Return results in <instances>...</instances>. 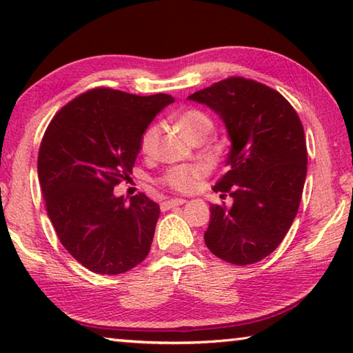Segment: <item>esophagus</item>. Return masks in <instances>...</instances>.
Here are the masks:
<instances>
[{
    "label": "esophagus",
    "mask_w": 353,
    "mask_h": 353,
    "mask_svg": "<svg viewBox=\"0 0 353 353\" xmlns=\"http://www.w3.org/2000/svg\"><path fill=\"white\" fill-rule=\"evenodd\" d=\"M185 202H187V199H183V198H177V199H168V201H165L163 202V208L165 210H170V208H172V207H177V205H183Z\"/></svg>",
    "instance_id": "obj_1"
}]
</instances>
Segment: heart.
Here are the masks:
<instances>
[{
	"mask_svg": "<svg viewBox=\"0 0 353 353\" xmlns=\"http://www.w3.org/2000/svg\"><path fill=\"white\" fill-rule=\"evenodd\" d=\"M174 121L190 141L205 140V137L213 130L212 118L208 117L207 113L196 109L181 112L174 118ZM159 139L160 126L159 124H151L141 135V152L146 155L154 154L159 145ZM201 176L202 170L199 166H174V168L166 171V174L163 176V182L166 185H170L171 188H176L179 191H191L196 187V183H198Z\"/></svg>",
	"mask_w": 353,
	"mask_h": 353,
	"instance_id": "b5f03b06",
	"label": "heart"
}]
</instances>
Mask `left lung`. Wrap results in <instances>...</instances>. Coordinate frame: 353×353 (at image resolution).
I'll use <instances>...</instances> for the list:
<instances>
[{
  "instance_id": "obj_1",
  "label": "left lung",
  "mask_w": 353,
  "mask_h": 353,
  "mask_svg": "<svg viewBox=\"0 0 353 353\" xmlns=\"http://www.w3.org/2000/svg\"><path fill=\"white\" fill-rule=\"evenodd\" d=\"M223 119L227 172L213 190L234 204L210 207L204 240L218 259L252 265L277 249L301 204L307 143L296 110L279 92L229 77L188 97Z\"/></svg>"
}]
</instances>
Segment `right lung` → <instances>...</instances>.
Masks as SVG:
<instances>
[{
    "mask_svg": "<svg viewBox=\"0 0 353 353\" xmlns=\"http://www.w3.org/2000/svg\"><path fill=\"white\" fill-rule=\"evenodd\" d=\"M170 94L137 97L94 88L68 103L48 126L39 151V182L63 248L87 270L117 276L151 249L160 207L113 187L132 174L141 135Z\"/></svg>",
    "mask_w": 353,
    "mask_h": 353,
    "instance_id": "add662e5",
    "label": "right lung"
}]
</instances>
